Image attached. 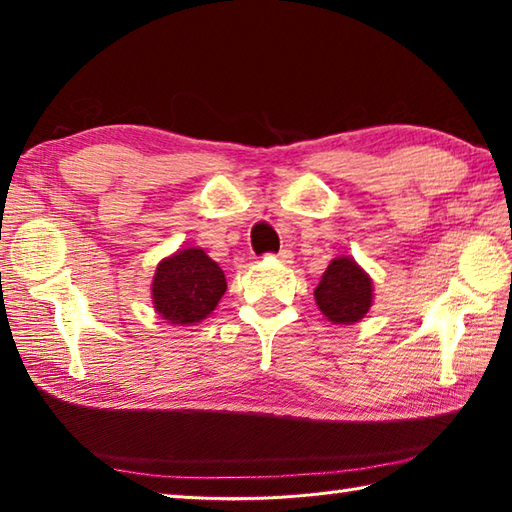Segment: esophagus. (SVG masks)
<instances>
[{
	"mask_svg": "<svg viewBox=\"0 0 512 512\" xmlns=\"http://www.w3.org/2000/svg\"><path fill=\"white\" fill-rule=\"evenodd\" d=\"M277 259H280L282 264H291L293 262V253H291V250H280V253H277Z\"/></svg>",
	"mask_w": 512,
	"mask_h": 512,
	"instance_id": "1",
	"label": "esophagus"
}]
</instances>
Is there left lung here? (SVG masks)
<instances>
[{"mask_svg": "<svg viewBox=\"0 0 512 512\" xmlns=\"http://www.w3.org/2000/svg\"><path fill=\"white\" fill-rule=\"evenodd\" d=\"M315 304L331 324H356L374 302V282L356 259L340 255L331 259L315 288Z\"/></svg>", "mask_w": 512, "mask_h": 512, "instance_id": "obj_1", "label": "left lung"}]
</instances>
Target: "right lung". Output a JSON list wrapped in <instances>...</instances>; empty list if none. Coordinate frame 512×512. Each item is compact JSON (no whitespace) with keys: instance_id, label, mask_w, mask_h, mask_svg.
Masks as SVG:
<instances>
[{"instance_id":"1","label":"right lung","mask_w":512,"mask_h":512,"mask_svg":"<svg viewBox=\"0 0 512 512\" xmlns=\"http://www.w3.org/2000/svg\"><path fill=\"white\" fill-rule=\"evenodd\" d=\"M226 275L206 250L179 248L163 257L154 271V311L172 327H192L217 309L226 293Z\"/></svg>"}]
</instances>
